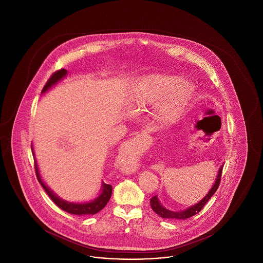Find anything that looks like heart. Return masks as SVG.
<instances>
[{"label": "heart", "mask_w": 263, "mask_h": 263, "mask_svg": "<svg viewBox=\"0 0 263 263\" xmlns=\"http://www.w3.org/2000/svg\"><path fill=\"white\" fill-rule=\"evenodd\" d=\"M192 91V85L186 79L168 74H151L137 81L129 92V99L141 108L159 103L157 110L161 122L172 126L183 117Z\"/></svg>", "instance_id": "1"}]
</instances>
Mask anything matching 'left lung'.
Instances as JSON below:
<instances>
[{
  "label": "left lung",
  "instance_id": "obj_1",
  "mask_svg": "<svg viewBox=\"0 0 263 263\" xmlns=\"http://www.w3.org/2000/svg\"><path fill=\"white\" fill-rule=\"evenodd\" d=\"M222 170H223V164L220 166L219 171H218V175L216 177V180L213 183L212 187L208 191V193L201 199L199 202H197L196 204L188 207L184 210L181 211H172L166 209L164 206L162 205V203L159 200L158 195L154 196L151 198L150 204L152 209L157 213L160 217H162L163 219H176V220H184L190 218L192 216H194L195 214L200 212L202 208L204 207V205L208 202V200L213 196V194L217 191V189L219 187L220 184V180H221V175H222Z\"/></svg>",
  "mask_w": 263,
  "mask_h": 263
}]
</instances>
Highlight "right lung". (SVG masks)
Returning <instances> with one entry per match:
<instances>
[{"label":"right lung","mask_w":263,"mask_h":263,"mask_svg":"<svg viewBox=\"0 0 263 263\" xmlns=\"http://www.w3.org/2000/svg\"><path fill=\"white\" fill-rule=\"evenodd\" d=\"M67 74H68V71L65 70V69H61V70L55 72L53 75L51 76L50 79L48 80V82L44 86L41 93L44 95L45 92H47L50 88H53L55 85H57L61 80H63L67 76ZM31 151H32V155L34 157L35 173H36L38 181L42 185V187L44 188V190L46 191V193L50 197L51 200L53 201L59 208H61L62 210L66 211L67 213L82 216V215H95V214L100 212V210H102L105 207V205L110 199L111 193H112V186L110 184H106L102 181L99 196L96 199L89 201V202L76 203V202H69V201L64 200L62 198H60L53 190H51V188L47 186L45 184V182L42 180L41 175L39 173L37 162H36V159H35V156H34V151H33L32 145H31Z\"/></svg>","instance_id":"add662e5"}]
</instances>
